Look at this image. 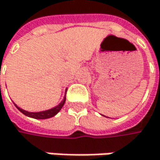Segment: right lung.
Masks as SVG:
<instances>
[{
  "label": "right lung",
  "instance_id": "right-lung-1",
  "mask_svg": "<svg viewBox=\"0 0 160 160\" xmlns=\"http://www.w3.org/2000/svg\"><path fill=\"white\" fill-rule=\"evenodd\" d=\"M65 102H66V95H65V97H64L63 101H62L59 105H57L56 107H54V108H51V109H48V110H44V111H41V112L26 111V110H24V109H22V108H18L16 104H15V106H16V108H17L19 111L21 112V113H23L24 115H26V116H28V117H29V118H36V119H45V118H52V117L55 116L58 112L61 110V108H63V106H64Z\"/></svg>",
  "mask_w": 160,
  "mask_h": 160
}]
</instances>
